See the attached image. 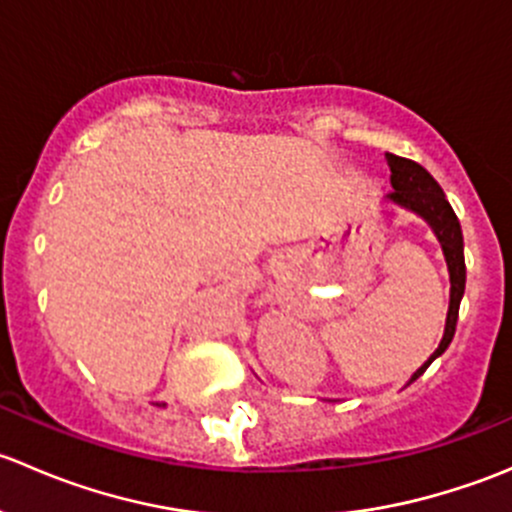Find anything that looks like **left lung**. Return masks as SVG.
<instances>
[{
	"label": "left lung",
	"instance_id": "1",
	"mask_svg": "<svg viewBox=\"0 0 512 512\" xmlns=\"http://www.w3.org/2000/svg\"><path fill=\"white\" fill-rule=\"evenodd\" d=\"M386 163L391 168V185H394V193L389 195L391 203L401 205V208L411 210V213L421 215L428 225L436 232L438 242L443 247V255H446L448 272H451V304H448V317H446V332H443L441 344H438L436 352L431 354V359L411 376V381H416L423 371L428 369L436 356H441L451 344L453 334H456V322H458V307H461L463 289H466V260H463V232L461 223H458L456 213H453L451 203L443 195L441 185L433 180V175L428 173L423 165L414 163L409 158L394 156V153H386ZM409 381V384H411Z\"/></svg>",
	"mask_w": 512,
	"mask_h": 512
}]
</instances>
